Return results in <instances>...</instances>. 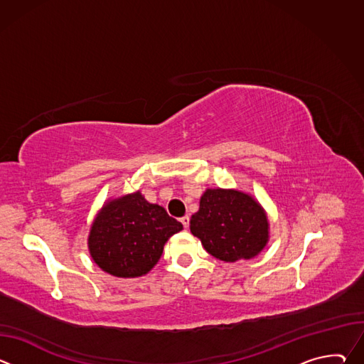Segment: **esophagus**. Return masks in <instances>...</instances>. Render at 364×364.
<instances>
[{
  "label": "esophagus",
  "instance_id": "34e87169",
  "mask_svg": "<svg viewBox=\"0 0 364 364\" xmlns=\"http://www.w3.org/2000/svg\"><path fill=\"white\" fill-rule=\"evenodd\" d=\"M181 223H183V226L187 229V228H188V225H190V218H188V216L181 218Z\"/></svg>",
  "mask_w": 364,
  "mask_h": 364
}]
</instances>
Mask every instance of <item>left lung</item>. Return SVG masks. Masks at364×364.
<instances>
[{
  "label": "left lung",
  "mask_w": 364,
  "mask_h": 364,
  "mask_svg": "<svg viewBox=\"0 0 364 364\" xmlns=\"http://www.w3.org/2000/svg\"><path fill=\"white\" fill-rule=\"evenodd\" d=\"M193 236L223 262L247 261L269 242V220L252 194L236 188H205L190 219Z\"/></svg>",
  "instance_id": "obj_1"
}]
</instances>
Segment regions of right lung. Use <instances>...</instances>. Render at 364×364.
Listing matches in <instances>:
<instances>
[{"label": "right lung", "instance_id": "right-lung-1", "mask_svg": "<svg viewBox=\"0 0 364 364\" xmlns=\"http://www.w3.org/2000/svg\"><path fill=\"white\" fill-rule=\"evenodd\" d=\"M183 230L164 207L145 200L141 191L109 198L93 219L87 247L93 262L117 278L148 274L164 250V245Z\"/></svg>", "mask_w": 364, "mask_h": 364}]
</instances>
